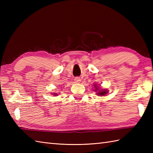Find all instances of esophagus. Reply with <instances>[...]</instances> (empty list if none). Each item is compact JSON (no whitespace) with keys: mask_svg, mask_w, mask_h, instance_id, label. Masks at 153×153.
Here are the masks:
<instances>
[{"mask_svg":"<svg viewBox=\"0 0 153 153\" xmlns=\"http://www.w3.org/2000/svg\"><path fill=\"white\" fill-rule=\"evenodd\" d=\"M74 81H75V82H76V83H79V82H81L80 77H75V78H74Z\"/></svg>","mask_w":153,"mask_h":153,"instance_id":"34e87169","label":"esophagus"}]
</instances>
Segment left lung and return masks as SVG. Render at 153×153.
Here are the masks:
<instances>
[{
  "instance_id": "left-lung-1",
  "label": "left lung",
  "mask_w": 153,
  "mask_h": 153,
  "mask_svg": "<svg viewBox=\"0 0 153 153\" xmlns=\"http://www.w3.org/2000/svg\"><path fill=\"white\" fill-rule=\"evenodd\" d=\"M97 89H96V90ZM106 93H107L106 90H104V91H99L98 95H106Z\"/></svg>"
}]
</instances>
